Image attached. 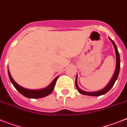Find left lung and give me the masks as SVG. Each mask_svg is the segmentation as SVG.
<instances>
[{"mask_svg": "<svg viewBox=\"0 0 127 127\" xmlns=\"http://www.w3.org/2000/svg\"><path fill=\"white\" fill-rule=\"evenodd\" d=\"M109 39L110 40V41L112 42V43L113 44V45L114 46L115 48V52H116V71L114 72V74L113 75L112 78L110 80L109 83L106 85L105 88L102 89L101 90H99V91L97 92H86L84 91V90H81L79 88L77 83V75L76 76V79H75V87H76L77 90H78V92L79 93H81V94L86 95H90V96H99V95H101L105 94L106 92H108L110 89L112 88V87L114 86L115 82L117 80L118 77V75H119V73H120V54L118 52V48L116 46V44L114 43V42L109 37Z\"/></svg>", "mask_w": 127, "mask_h": 127, "instance_id": "1", "label": "left lung"}]
</instances>
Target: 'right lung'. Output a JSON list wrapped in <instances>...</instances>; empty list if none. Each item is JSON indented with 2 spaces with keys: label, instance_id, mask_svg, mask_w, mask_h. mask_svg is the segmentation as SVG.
<instances>
[{
  "label": "right lung",
  "instance_id": "add662e5",
  "mask_svg": "<svg viewBox=\"0 0 127 127\" xmlns=\"http://www.w3.org/2000/svg\"><path fill=\"white\" fill-rule=\"evenodd\" d=\"M8 75H9V79L11 81V83L14 86L15 88L18 90L22 95H23L24 96L28 98H32V99H37V98H42L44 97H46L50 94L52 92V91L54 90V87H55V83H56V81L58 79L59 76L57 77L52 82V83L50 85L48 86L47 87H46L42 89H40V90H30V89H27V88H24L22 87L21 86L18 85L15 81L12 78L11 74L9 73V70H8Z\"/></svg>",
  "mask_w": 127,
  "mask_h": 127
}]
</instances>
